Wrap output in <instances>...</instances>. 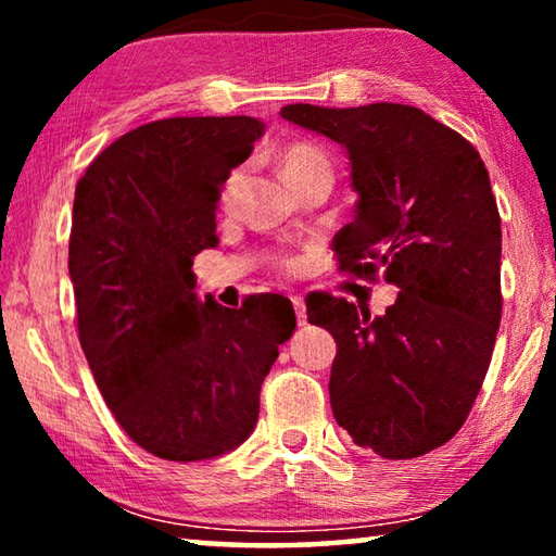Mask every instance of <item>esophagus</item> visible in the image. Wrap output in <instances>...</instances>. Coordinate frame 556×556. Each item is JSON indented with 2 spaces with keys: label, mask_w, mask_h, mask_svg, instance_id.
Returning <instances> with one entry per match:
<instances>
[{
  "label": "esophagus",
  "mask_w": 556,
  "mask_h": 556,
  "mask_svg": "<svg viewBox=\"0 0 556 556\" xmlns=\"http://www.w3.org/2000/svg\"><path fill=\"white\" fill-rule=\"evenodd\" d=\"M291 304H294V314H296V324L306 326V304L301 296H291Z\"/></svg>",
  "instance_id": "esophagus-1"
}]
</instances>
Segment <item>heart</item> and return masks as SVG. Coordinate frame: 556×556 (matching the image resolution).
Segmentation results:
<instances>
[{"label":"heart","instance_id":"b5f03b06","mask_svg":"<svg viewBox=\"0 0 556 556\" xmlns=\"http://www.w3.org/2000/svg\"><path fill=\"white\" fill-rule=\"evenodd\" d=\"M279 168H281V176L287 178L289 186L301 181L304 176L316 174V172H331V166H328V159L312 144H291V147H287L279 156ZM242 184H244V172H242V168H235V172H230V176L225 178L223 191H220V203L232 205L235 201H238V195L242 191ZM279 265H281V269H294V262H289V260H281Z\"/></svg>","mask_w":556,"mask_h":556}]
</instances>
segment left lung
<instances>
[{"label": "left lung", "instance_id": "1", "mask_svg": "<svg viewBox=\"0 0 556 556\" xmlns=\"http://www.w3.org/2000/svg\"><path fill=\"white\" fill-rule=\"evenodd\" d=\"M294 125L345 149L355 218L333 238L343 271L400 289L382 316L316 296L336 338L331 409L357 446L417 458L456 434L481 392L501 326V215L481 154L397 102L287 105Z\"/></svg>", "mask_w": 556, "mask_h": 556}]
</instances>
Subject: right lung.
I'll return each instance as SVG.
<instances>
[{"label": "right lung", "instance_id": "add662e5", "mask_svg": "<svg viewBox=\"0 0 556 556\" xmlns=\"http://www.w3.org/2000/svg\"><path fill=\"white\" fill-rule=\"evenodd\" d=\"M262 135L265 122L244 115L156 119L112 142L75 186L68 271L83 353L119 427L159 458L238 448L296 328L279 294L242 308L195 294L193 257L218 244L225 178Z\"/></svg>", "mask_w": 556, "mask_h": 556}]
</instances>
